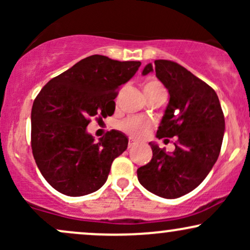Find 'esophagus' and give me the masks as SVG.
I'll list each match as a JSON object with an SVG mask.
<instances>
[{"label": "esophagus", "mask_w": 250, "mask_h": 250, "mask_svg": "<svg viewBox=\"0 0 250 250\" xmlns=\"http://www.w3.org/2000/svg\"><path fill=\"white\" fill-rule=\"evenodd\" d=\"M137 142L134 141L133 139H129V142H128V148H133L134 146H136Z\"/></svg>", "instance_id": "esophagus-1"}]
</instances>
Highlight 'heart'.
Returning <instances> with one entry per match:
<instances>
[{
    "instance_id": "obj_1",
    "label": "heart",
    "mask_w": 250,
    "mask_h": 250,
    "mask_svg": "<svg viewBox=\"0 0 250 250\" xmlns=\"http://www.w3.org/2000/svg\"><path fill=\"white\" fill-rule=\"evenodd\" d=\"M159 91H165L163 85L156 80H151L145 83L143 85V93L145 95H149L153 93H159ZM119 128L129 136L134 137V139H142L146 135L150 133L151 122L146 119H141V117H128V119L122 120L119 123Z\"/></svg>"
}]
</instances>
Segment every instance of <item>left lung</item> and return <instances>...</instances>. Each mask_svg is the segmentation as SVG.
<instances>
[{
  "label": "left lung",
  "mask_w": 250,
  "mask_h": 250,
  "mask_svg": "<svg viewBox=\"0 0 250 250\" xmlns=\"http://www.w3.org/2000/svg\"><path fill=\"white\" fill-rule=\"evenodd\" d=\"M153 71L170 96L156 137L177 136V141L173 153L149 143L153 157L137 169V179L150 193L177 199L194 190L216 162L225 134V116L214 89L179 63L156 60L154 65H146L142 74Z\"/></svg>",
  "instance_id": "8db88e82"
}]
</instances>
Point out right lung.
Instances as JSON below:
<instances>
[{
    "label": "right lung",
    "instance_id": "add662e5",
    "mask_svg": "<svg viewBox=\"0 0 250 250\" xmlns=\"http://www.w3.org/2000/svg\"><path fill=\"white\" fill-rule=\"evenodd\" d=\"M140 61L91 55L51 79L31 108V149L45 181L60 193L83 196L105 183L128 137L110 130L95 142L90 117L111 116L117 89L135 75Z\"/></svg>",
    "mask_w": 250,
    "mask_h": 250
}]
</instances>
